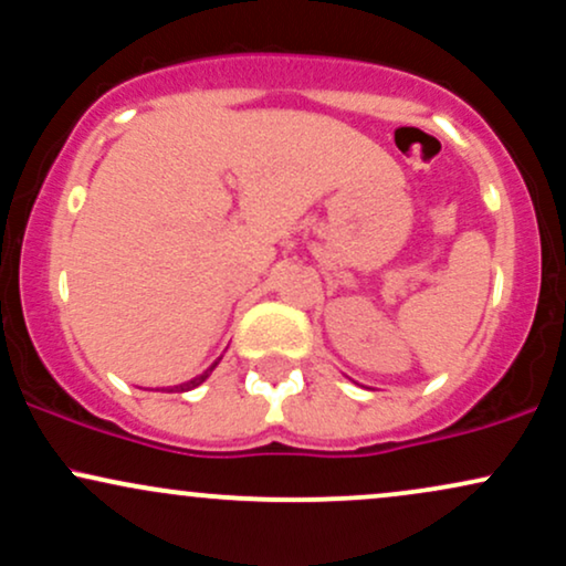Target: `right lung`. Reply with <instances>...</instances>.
<instances>
[{
	"label": "right lung",
	"instance_id": "add662e5",
	"mask_svg": "<svg viewBox=\"0 0 566 566\" xmlns=\"http://www.w3.org/2000/svg\"><path fill=\"white\" fill-rule=\"evenodd\" d=\"M218 361H220V359H218ZM218 361H216V365H212L210 369H205V373L197 375V378H191V380H188V382H184V386H175V391H191V388L201 386V382H205L207 378H210V375H212V369L218 367Z\"/></svg>",
	"mask_w": 566,
	"mask_h": 566
}]
</instances>
